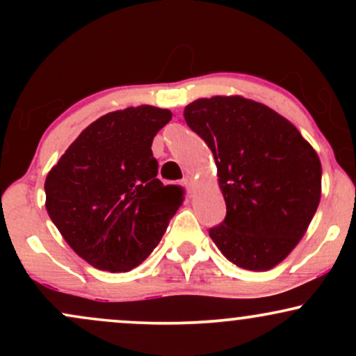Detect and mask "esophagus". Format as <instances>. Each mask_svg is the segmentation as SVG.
I'll list each match as a JSON object with an SVG mask.
<instances>
[{
    "label": "esophagus",
    "instance_id": "34e87169",
    "mask_svg": "<svg viewBox=\"0 0 356 356\" xmlns=\"http://www.w3.org/2000/svg\"><path fill=\"white\" fill-rule=\"evenodd\" d=\"M192 184H194V179L192 177H189V175H187V177H184V181H182V186L186 187V189H192Z\"/></svg>",
    "mask_w": 356,
    "mask_h": 356
}]
</instances>
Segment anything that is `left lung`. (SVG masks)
<instances>
[{
	"instance_id": "left-lung-1",
	"label": "left lung",
	"mask_w": 356,
	"mask_h": 356,
	"mask_svg": "<svg viewBox=\"0 0 356 356\" xmlns=\"http://www.w3.org/2000/svg\"><path fill=\"white\" fill-rule=\"evenodd\" d=\"M218 167L226 219L209 231L236 266L268 271L308 231L321 199L316 150L288 118L241 95L197 99L184 108Z\"/></svg>"
}]
</instances>
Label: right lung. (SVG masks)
Masks as SVG:
<instances>
[{
	"label": "right lung",
	"mask_w": 356,
	"mask_h": 356,
	"mask_svg": "<svg viewBox=\"0 0 356 356\" xmlns=\"http://www.w3.org/2000/svg\"><path fill=\"white\" fill-rule=\"evenodd\" d=\"M170 118V110L152 105L105 113L48 172V216L90 266L110 273L137 268L182 206L184 189L159 181L150 149Z\"/></svg>",
	"instance_id": "add662e5"
}]
</instances>
